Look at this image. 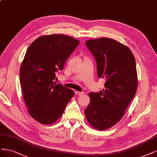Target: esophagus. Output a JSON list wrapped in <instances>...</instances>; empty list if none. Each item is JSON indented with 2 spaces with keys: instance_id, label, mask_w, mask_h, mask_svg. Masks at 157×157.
Listing matches in <instances>:
<instances>
[{
  "instance_id": "obj_1",
  "label": "esophagus",
  "mask_w": 157,
  "mask_h": 157,
  "mask_svg": "<svg viewBox=\"0 0 157 157\" xmlns=\"http://www.w3.org/2000/svg\"><path fill=\"white\" fill-rule=\"evenodd\" d=\"M75 94L76 95H82L84 93L82 92V91H75Z\"/></svg>"
}]
</instances>
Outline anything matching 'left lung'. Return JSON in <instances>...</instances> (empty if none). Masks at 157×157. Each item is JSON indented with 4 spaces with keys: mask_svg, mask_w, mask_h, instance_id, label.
Wrapping results in <instances>:
<instances>
[{
    "mask_svg": "<svg viewBox=\"0 0 157 157\" xmlns=\"http://www.w3.org/2000/svg\"><path fill=\"white\" fill-rule=\"evenodd\" d=\"M85 44L95 59L98 77L106 79L105 89L89 94L85 116L93 127L106 130L121 120L136 94V61L131 50L114 40L101 37Z\"/></svg>",
    "mask_w": 157,
    "mask_h": 157,
    "instance_id": "obj_1",
    "label": "left lung"
}]
</instances>
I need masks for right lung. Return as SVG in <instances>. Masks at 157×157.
<instances>
[{
    "label": "right lung",
    "mask_w": 157,
    "mask_h": 157,
    "mask_svg": "<svg viewBox=\"0 0 157 157\" xmlns=\"http://www.w3.org/2000/svg\"><path fill=\"white\" fill-rule=\"evenodd\" d=\"M78 40L62 34L38 37L29 46L20 69V81L30 115L48 125L56 121L74 91L54 82L58 70H63Z\"/></svg>",
    "instance_id": "1"
}]
</instances>
